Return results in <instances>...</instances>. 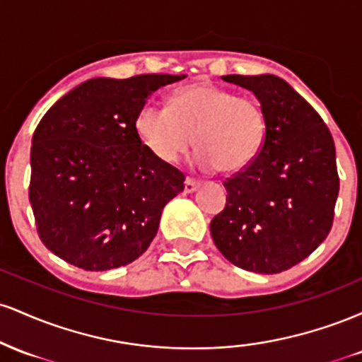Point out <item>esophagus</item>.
I'll return each mask as SVG.
<instances>
[{"label": "esophagus", "instance_id": "obj_1", "mask_svg": "<svg viewBox=\"0 0 362 362\" xmlns=\"http://www.w3.org/2000/svg\"><path fill=\"white\" fill-rule=\"evenodd\" d=\"M197 187H199V184L194 180V178H189V177L185 178V182H184V192L185 194L194 192V190H197Z\"/></svg>", "mask_w": 362, "mask_h": 362}]
</instances>
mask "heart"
Segmentation results:
<instances>
[{
  "instance_id": "heart-1",
  "label": "heart",
  "mask_w": 362,
  "mask_h": 362,
  "mask_svg": "<svg viewBox=\"0 0 362 362\" xmlns=\"http://www.w3.org/2000/svg\"><path fill=\"white\" fill-rule=\"evenodd\" d=\"M134 127L144 146L163 163H177L195 143L199 151L194 161L199 168L236 173L259 155L267 117L257 98L195 83L173 95L172 107L144 103Z\"/></svg>"
}]
</instances>
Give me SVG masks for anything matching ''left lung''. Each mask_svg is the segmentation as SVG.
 I'll list each match as a JSON object with an SVG mask.
<instances>
[{"instance_id":"1","label":"left lung","mask_w":362,"mask_h":362,"mask_svg":"<svg viewBox=\"0 0 362 362\" xmlns=\"http://www.w3.org/2000/svg\"><path fill=\"white\" fill-rule=\"evenodd\" d=\"M223 80L253 91L267 132L255 160L224 180L226 206L211 221V235L236 267L288 271L330 233L339 195L334 139L318 112L282 78L228 74Z\"/></svg>"}]
</instances>
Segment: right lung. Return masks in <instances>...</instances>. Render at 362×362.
I'll list each match as a JSON object with an SVG mask.
<instances>
[{
  "mask_svg": "<svg viewBox=\"0 0 362 362\" xmlns=\"http://www.w3.org/2000/svg\"><path fill=\"white\" fill-rule=\"evenodd\" d=\"M184 78H93L45 112L32 138L28 199L54 255L109 271L146 252L185 175L153 156L134 120L153 91Z\"/></svg>",
  "mask_w": 362,
  "mask_h": 362,
  "instance_id": "add662e5",
  "label": "right lung"
}]
</instances>
